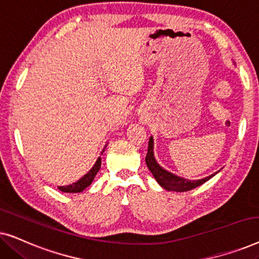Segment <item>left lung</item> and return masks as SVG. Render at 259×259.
<instances>
[{
  "label": "left lung",
  "mask_w": 259,
  "mask_h": 259,
  "mask_svg": "<svg viewBox=\"0 0 259 259\" xmlns=\"http://www.w3.org/2000/svg\"><path fill=\"white\" fill-rule=\"evenodd\" d=\"M146 165L148 169H150L152 175L155 178V180L159 183V185L164 187L165 190L168 191H177V192H185V191H190L196 189L197 186L201 185V184L206 183L208 179H211L212 176H208L204 179L199 180H186L184 178H180V177H177L172 173H169L159 166V164L155 161L154 155H153V138H150V141H148V150L146 154Z\"/></svg>",
  "instance_id": "obj_1"
}]
</instances>
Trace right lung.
Segmentation results:
<instances>
[{"instance_id":"add662e5","label":"right lung","mask_w":259,"mask_h":259,"mask_svg":"<svg viewBox=\"0 0 259 259\" xmlns=\"http://www.w3.org/2000/svg\"><path fill=\"white\" fill-rule=\"evenodd\" d=\"M101 166V159L99 158L97 162H95L93 167L90 169V172H87V175H84L82 178L80 180H77L76 183H73L72 185H67V186H59V190L62 191V192H67V193H77V192H82V191L88 187L93 182L95 176L99 172Z\"/></svg>"}]
</instances>
